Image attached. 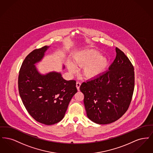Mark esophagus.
Here are the masks:
<instances>
[{"mask_svg":"<svg viewBox=\"0 0 153 153\" xmlns=\"http://www.w3.org/2000/svg\"><path fill=\"white\" fill-rule=\"evenodd\" d=\"M80 85H81V82H76V87H77V89L78 91L80 90Z\"/></svg>","mask_w":153,"mask_h":153,"instance_id":"1","label":"esophagus"}]
</instances>
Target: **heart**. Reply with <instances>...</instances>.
I'll use <instances>...</instances> for the list:
<instances>
[{"label":"heart","mask_w":153,"mask_h":153,"mask_svg":"<svg viewBox=\"0 0 153 153\" xmlns=\"http://www.w3.org/2000/svg\"><path fill=\"white\" fill-rule=\"evenodd\" d=\"M74 61L77 65L82 68V74L88 79H93L104 73L108 66V59L105 56H101L100 52L94 49L79 51L74 56ZM69 70L74 73L76 67L69 62Z\"/></svg>","instance_id":"b5f03b06"}]
</instances>
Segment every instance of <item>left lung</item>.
I'll list each match as a JSON object with an SVG mask.
<instances>
[{"label":"left lung","instance_id":"obj_1","mask_svg":"<svg viewBox=\"0 0 153 153\" xmlns=\"http://www.w3.org/2000/svg\"><path fill=\"white\" fill-rule=\"evenodd\" d=\"M117 56L109 70L80 86L88 117L96 123L106 124L118 120L128 109L135 85L134 68L123 51Z\"/></svg>","mask_w":153,"mask_h":153}]
</instances>
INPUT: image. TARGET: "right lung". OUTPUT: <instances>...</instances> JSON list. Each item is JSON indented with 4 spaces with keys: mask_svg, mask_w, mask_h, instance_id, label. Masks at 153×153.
<instances>
[{
    "mask_svg": "<svg viewBox=\"0 0 153 153\" xmlns=\"http://www.w3.org/2000/svg\"><path fill=\"white\" fill-rule=\"evenodd\" d=\"M49 47L34 50L24 59L18 76V89L23 104L33 118L52 125L64 118L77 89L75 80H64L61 73H38L34 64L43 58Z\"/></svg>",
    "mask_w": 153,
    "mask_h": 153,
    "instance_id": "add662e5",
    "label": "right lung"
}]
</instances>
